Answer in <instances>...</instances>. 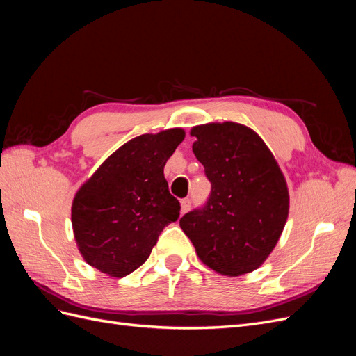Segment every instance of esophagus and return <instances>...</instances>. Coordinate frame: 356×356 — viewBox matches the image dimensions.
Returning a JSON list of instances; mask_svg holds the SVG:
<instances>
[{"label": "esophagus", "mask_w": 356, "mask_h": 356, "mask_svg": "<svg viewBox=\"0 0 356 356\" xmlns=\"http://www.w3.org/2000/svg\"><path fill=\"white\" fill-rule=\"evenodd\" d=\"M191 208V200L190 199H182L181 200V213L188 212Z\"/></svg>", "instance_id": "obj_1"}]
</instances>
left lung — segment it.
Here are the masks:
<instances>
[{"instance_id":"8db88e82","label":"left lung","mask_w":356,"mask_h":356,"mask_svg":"<svg viewBox=\"0 0 356 356\" xmlns=\"http://www.w3.org/2000/svg\"><path fill=\"white\" fill-rule=\"evenodd\" d=\"M193 153L211 181L209 199L179 220L203 264L224 276L254 272L270 255L288 218L286 181L252 129L224 122L195 126Z\"/></svg>"}]
</instances>
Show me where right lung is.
<instances>
[{"mask_svg": "<svg viewBox=\"0 0 356 356\" xmlns=\"http://www.w3.org/2000/svg\"><path fill=\"white\" fill-rule=\"evenodd\" d=\"M184 136L174 127L131 139L75 193L71 221L86 263L113 277L145 263L159 234L179 217L163 169Z\"/></svg>", "mask_w": 356, "mask_h": 356, "instance_id": "add662e5", "label": "right lung"}]
</instances>
